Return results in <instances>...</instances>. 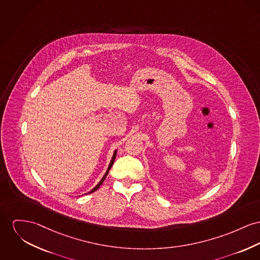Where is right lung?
<instances>
[{"instance_id": "obj_1", "label": "right lung", "mask_w": 260, "mask_h": 260, "mask_svg": "<svg viewBox=\"0 0 260 260\" xmlns=\"http://www.w3.org/2000/svg\"><path fill=\"white\" fill-rule=\"evenodd\" d=\"M116 153H117V151L115 150L114 151V153H113V156H112V158H111V160H110V162H109V166H108V168H107V171H106V173H104V176H103V178L101 179V181L91 189V190L89 191L88 192V194L89 193H92V192H94L95 190H98L99 188H100V186L103 184V182L104 181V179H105V177L107 176V174H108V173H109V170L111 169V167H112V165H113V162H114V159H115V157H116ZM86 194H87V193H86Z\"/></svg>"}]
</instances>
